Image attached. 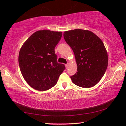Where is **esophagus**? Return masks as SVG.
Wrapping results in <instances>:
<instances>
[{
	"label": "esophagus",
	"mask_w": 126,
	"mask_h": 126,
	"mask_svg": "<svg viewBox=\"0 0 126 126\" xmlns=\"http://www.w3.org/2000/svg\"><path fill=\"white\" fill-rule=\"evenodd\" d=\"M69 65V63H67L66 64H65V67H66V68H68Z\"/></svg>",
	"instance_id": "1"
}]
</instances>
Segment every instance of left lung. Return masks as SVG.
<instances>
[{"instance_id": "8db88e82", "label": "left lung", "mask_w": 126, "mask_h": 126, "mask_svg": "<svg viewBox=\"0 0 126 126\" xmlns=\"http://www.w3.org/2000/svg\"><path fill=\"white\" fill-rule=\"evenodd\" d=\"M66 42L73 50L77 72L70 76L75 85L82 88L96 85L108 66V54L103 41L87 30L75 29L63 32Z\"/></svg>"}]
</instances>
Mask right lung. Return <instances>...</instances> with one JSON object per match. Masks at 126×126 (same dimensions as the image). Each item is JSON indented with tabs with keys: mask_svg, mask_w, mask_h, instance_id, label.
Wrapping results in <instances>:
<instances>
[{
	"mask_svg": "<svg viewBox=\"0 0 126 126\" xmlns=\"http://www.w3.org/2000/svg\"><path fill=\"white\" fill-rule=\"evenodd\" d=\"M61 32L37 31L20 48L18 61L24 79L31 87L45 91L54 87L65 65L57 61L54 48L61 38Z\"/></svg>",
	"mask_w": 126,
	"mask_h": 126,
	"instance_id": "right-lung-1",
	"label": "right lung"
}]
</instances>
